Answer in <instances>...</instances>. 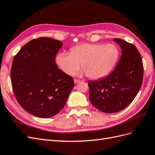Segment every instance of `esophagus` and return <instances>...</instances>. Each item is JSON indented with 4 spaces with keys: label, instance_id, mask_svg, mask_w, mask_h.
<instances>
[{
    "label": "esophagus",
    "instance_id": "34e87169",
    "mask_svg": "<svg viewBox=\"0 0 155 155\" xmlns=\"http://www.w3.org/2000/svg\"><path fill=\"white\" fill-rule=\"evenodd\" d=\"M74 83H76V84H78V83H79V82H80L81 81H80V80H79V79H74Z\"/></svg>",
    "mask_w": 155,
    "mask_h": 155
}]
</instances>
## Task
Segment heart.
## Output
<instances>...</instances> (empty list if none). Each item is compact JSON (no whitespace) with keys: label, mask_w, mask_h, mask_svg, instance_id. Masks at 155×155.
I'll list each match as a JSON object with an SVG mask.
<instances>
[{"label":"heart","mask_w":155,"mask_h":155,"mask_svg":"<svg viewBox=\"0 0 155 155\" xmlns=\"http://www.w3.org/2000/svg\"><path fill=\"white\" fill-rule=\"evenodd\" d=\"M118 57V50L112 44L83 43L70 48V53H59L55 61L67 75H72L81 64L83 70L78 75L86 74L89 78L97 79L110 72Z\"/></svg>","instance_id":"b5f03b06"}]
</instances>
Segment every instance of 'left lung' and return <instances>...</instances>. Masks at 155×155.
Instances as JSON below:
<instances>
[{
	"label": "left lung",
	"mask_w": 155,
	"mask_h": 155,
	"mask_svg": "<svg viewBox=\"0 0 155 155\" xmlns=\"http://www.w3.org/2000/svg\"><path fill=\"white\" fill-rule=\"evenodd\" d=\"M113 41L121 49V56L115 69L98 81H89V100L96 109L114 113L126 108L142 86V59L136 46L121 39Z\"/></svg>",
	"instance_id": "1"
}]
</instances>
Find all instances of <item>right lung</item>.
<instances>
[{
	"label": "right lung",
	"mask_w": 155,
	"mask_h": 155,
	"mask_svg": "<svg viewBox=\"0 0 155 155\" xmlns=\"http://www.w3.org/2000/svg\"><path fill=\"white\" fill-rule=\"evenodd\" d=\"M63 43L39 37L15 55L11 69L14 95L26 111L47 118L58 114L74 86L73 78L58 68L55 58Z\"/></svg>",
	"instance_id": "1"
}]
</instances>
